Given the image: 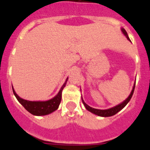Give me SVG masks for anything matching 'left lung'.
Instances as JSON below:
<instances>
[{
    "label": "left lung",
    "instance_id": "obj_1",
    "mask_svg": "<svg viewBox=\"0 0 150 150\" xmlns=\"http://www.w3.org/2000/svg\"><path fill=\"white\" fill-rule=\"evenodd\" d=\"M121 30H122V31L123 34H125V37L127 38V39H128L129 41H131V40H130L129 38H128V34H127L126 30H125L124 28H122ZM134 88H135V84L134 85L132 92H131V94L129 95V96L128 97V98H126L125 100H124V101L122 102L121 104H118V105L115 106V107H112V108H110V109H107V110L95 109V108H92V107H89L88 104H86V103L84 102V100H83V98H82V100H83V104H84V106L86 107V108L87 110H88L89 112H92V113H94V114L98 115V116H103V117H108V116H113V115L116 114V113H117L119 111L121 110L122 108H124V107L126 106V104H128V102H129V100H131V98H132V95H133V93H134Z\"/></svg>",
    "mask_w": 150,
    "mask_h": 150
}]
</instances>
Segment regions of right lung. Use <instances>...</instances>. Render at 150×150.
Listing matches in <instances>:
<instances>
[{
    "label": "right lung",
    "mask_w": 150,
    "mask_h": 150,
    "mask_svg": "<svg viewBox=\"0 0 150 150\" xmlns=\"http://www.w3.org/2000/svg\"><path fill=\"white\" fill-rule=\"evenodd\" d=\"M67 79H68V77L67 78L65 83H64V85L62 86L60 91H59V93L57 94L53 98L46 100V101H30V100H25V99L21 98L16 93V91H14L13 88V91L17 100H18V102L30 113L34 115V116H45V115H48L51 112H54L59 108V106L61 103V100H62V90L65 86Z\"/></svg>",
    "instance_id": "obj_1"
}]
</instances>
